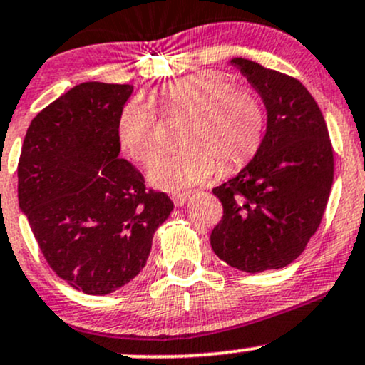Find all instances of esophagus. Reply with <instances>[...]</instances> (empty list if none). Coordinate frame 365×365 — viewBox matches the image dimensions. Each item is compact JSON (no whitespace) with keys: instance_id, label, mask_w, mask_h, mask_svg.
Segmentation results:
<instances>
[{"instance_id":"1","label":"esophagus","mask_w":365,"mask_h":365,"mask_svg":"<svg viewBox=\"0 0 365 365\" xmlns=\"http://www.w3.org/2000/svg\"><path fill=\"white\" fill-rule=\"evenodd\" d=\"M189 197H190L189 192H173V194H171V199H173V202L176 204V206H183Z\"/></svg>"}]
</instances>
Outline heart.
<instances>
[{"instance_id": "1", "label": "heart", "mask_w": 365, "mask_h": 365, "mask_svg": "<svg viewBox=\"0 0 365 365\" xmlns=\"http://www.w3.org/2000/svg\"><path fill=\"white\" fill-rule=\"evenodd\" d=\"M154 100L168 114H189L185 149L159 155L149 182L163 190H183L206 182L220 170L246 164L258 150L265 130L262 100L247 88H234L215 72H199L164 85ZM118 140L133 161L147 164L158 154L155 114L149 103L131 100L119 112Z\"/></svg>"}]
</instances>
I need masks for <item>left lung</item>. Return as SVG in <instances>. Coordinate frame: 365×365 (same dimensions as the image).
<instances>
[{"mask_svg":"<svg viewBox=\"0 0 365 365\" xmlns=\"http://www.w3.org/2000/svg\"><path fill=\"white\" fill-rule=\"evenodd\" d=\"M230 66L262 97L267 130L255 158L213 189L223 218L211 247L227 265L256 274L303 253L326 211L334 158L322 112L298 79L253 60L232 58Z\"/></svg>","mask_w":365,"mask_h":365,"instance_id":"8db88e82","label":"left lung"}]
</instances>
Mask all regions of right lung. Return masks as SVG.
<instances>
[{
	"instance_id": "add662e5",
	"label": "right lung",
	"mask_w": 365,
	"mask_h": 365,
	"mask_svg": "<svg viewBox=\"0 0 365 365\" xmlns=\"http://www.w3.org/2000/svg\"><path fill=\"white\" fill-rule=\"evenodd\" d=\"M131 85L81 83L31 121L19 161V207L51 270L86 294H109L145 267L173 211L119 158V112Z\"/></svg>"
}]
</instances>
